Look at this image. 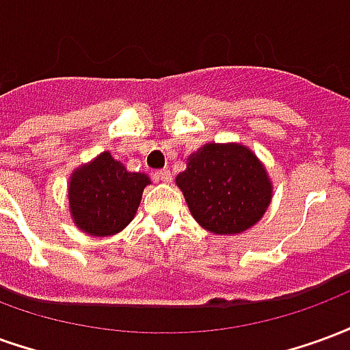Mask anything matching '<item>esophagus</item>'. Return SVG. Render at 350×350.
I'll return each mask as SVG.
<instances>
[{"mask_svg":"<svg viewBox=\"0 0 350 350\" xmlns=\"http://www.w3.org/2000/svg\"><path fill=\"white\" fill-rule=\"evenodd\" d=\"M155 178H157V180L163 183H170V180H172V174H170V170H168V168H161V170H157V172H155Z\"/></svg>","mask_w":350,"mask_h":350,"instance_id":"esophagus-1","label":"esophagus"}]
</instances>
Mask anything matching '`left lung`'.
<instances>
[{"instance_id":"1","label":"left lung","mask_w":350,"mask_h":350,"mask_svg":"<svg viewBox=\"0 0 350 350\" xmlns=\"http://www.w3.org/2000/svg\"><path fill=\"white\" fill-rule=\"evenodd\" d=\"M193 217L213 234H240L266 212L271 185L257 155L240 144H206L176 178Z\"/></svg>"}]
</instances>
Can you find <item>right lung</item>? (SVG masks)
Listing matches in <instances>:
<instances>
[{"mask_svg":"<svg viewBox=\"0 0 350 350\" xmlns=\"http://www.w3.org/2000/svg\"><path fill=\"white\" fill-rule=\"evenodd\" d=\"M150 178L127 172L108 152L80 167L71 178L69 206L77 227L92 236H110L135 217Z\"/></svg>","mask_w":350,"mask_h":350,"instance_id":"1","label":"right lung"}]
</instances>
